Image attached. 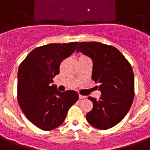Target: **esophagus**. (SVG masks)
Listing matches in <instances>:
<instances>
[{
  "label": "esophagus",
  "instance_id": "1",
  "mask_svg": "<svg viewBox=\"0 0 150 150\" xmlns=\"http://www.w3.org/2000/svg\"><path fill=\"white\" fill-rule=\"evenodd\" d=\"M85 98H86V96H82V95H79V99L80 100H82V99H85Z\"/></svg>",
  "mask_w": 150,
  "mask_h": 150
}]
</instances>
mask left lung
Wrapping results in <instances>:
<instances>
[{"label": "left lung", "instance_id": "8db88e82", "mask_svg": "<svg viewBox=\"0 0 150 150\" xmlns=\"http://www.w3.org/2000/svg\"><path fill=\"white\" fill-rule=\"evenodd\" d=\"M76 52L93 61L92 79L99 84V100L89 97L93 109L86 114L92 126L105 130L118 124L130 109L134 98L131 64L117 48L100 42H80Z\"/></svg>", "mask_w": 150, "mask_h": 150}]
</instances>
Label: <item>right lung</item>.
I'll return each mask as SVG.
<instances>
[{
    "instance_id": "add662e5",
    "label": "right lung",
    "mask_w": 150,
    "mask_h": 150,
    "mask_svg": "<svg viewBox=\"0 0 150 150\" xmlns=\"http://www.w3.org/2000/svg\"><path fill=\"white\" fill-rule=\"evenodd\" d=\"M78 42L48 44L29 52L17 73V100L24 114L42 130H52L64 122L68 110L78 100L74 90L61 93L50 84L60 73V64L76 50Z\"/></svg>"
}]
</instances>
